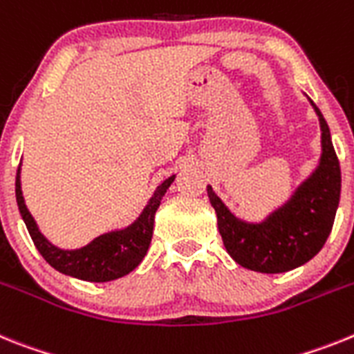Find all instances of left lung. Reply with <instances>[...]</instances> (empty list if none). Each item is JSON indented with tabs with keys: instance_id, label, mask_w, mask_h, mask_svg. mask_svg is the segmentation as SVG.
Segmentation results:
<instances>
[{
	"instance_id": "8db88e82",
	"label": "left lung",
	"mask_w": 354,
	"mask_h": 354,
	"mask_svg": "<svg viewBox=\"0 0 354 354\" xmlns=\"http://www.w3.org/2000/svg\"><path fill=\"white\" fill-rule=\"evenodd\" d=\"M321 124V158L310 176L301 181L290 198L257 223L236 217L212 185L207 187L217 214V228L224 248L239 266L266 274L296 269L322 250L333 228L340 199V165L331 142L328 122L312 100Z\"/></svg>"
}]
</instances>
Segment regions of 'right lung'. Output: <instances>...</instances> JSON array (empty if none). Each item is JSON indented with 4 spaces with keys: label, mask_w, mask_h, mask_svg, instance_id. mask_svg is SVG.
I'll return each mask as SVG.
<instances>
[{
    "label": "right lung",
    "mask_w": 354,
    "mask_h": 354,
    "mask_svg": "<svg viewBox=\"0 0 354 354\" xmlns=\"http://www.w3.org/2000/svg\"><path fill=\"white\" fill-rule=\"evenodd\" d=\"M174 178L176 174L169 176L156 187L155 194L149 198L144 210L133 223L128 224L126 228L103 233L78 250H62V248L51 244L42 235L26 207V203H24L23 190H21V164L17 167V176H15V199H17L21 217L28 228L33 244L49 266L57 269L58 272L73 276V278L104 283V281H112V279L130 274L131 270L139 267V263L144 260L147 250H149V244H151L155 214Z\"/></svg>",
    "instance_id": "obj_1"
}]
</instances>
